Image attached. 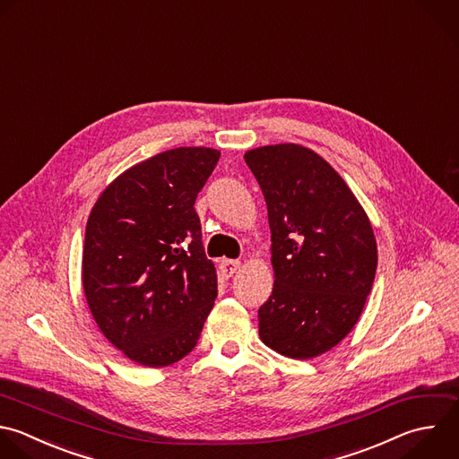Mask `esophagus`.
Wrapping results in <instances>:
<instances>
[{"label":"esophagus","instance_id":"obj_1","mask_svg":"<svg viewBox=\"0 0 459 459\" xmlns=\"http://www.w3.org/2000/svg\"><path fill=\"white\" fill-rule=\"evenodd\" d=\"M238 267H240V262L238 260H221V264H219V271H221V274L222 276H226V278H230V276H233L237 271H238Z\"/></svg>","mask_w":459,"mask_h":459}]
</instances>
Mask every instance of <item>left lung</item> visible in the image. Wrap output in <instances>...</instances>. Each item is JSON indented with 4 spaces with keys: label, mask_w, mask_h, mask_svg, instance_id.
<instances>
[{
    "label": "left lung",
    "mask_w": 459,
    "mask_h": 459,
    "mask_svg": "<svg viewBox=\"0 0 459 459\" xmlns=\"http://www.w3.org/2000/svg\"><path fill=\"white\" fill-rule=\"evenodd\" d=\"M267 204L273 294L258 310L265 346L312 359L355 326L377 271L369 219L344 179L296 143L244 154Z\"/></svg>",
    "instance_id": "8db88e82"
}]
</instances>
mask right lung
<instances>
[{
	"instance_id": "obj_1",
	"label": "right lung",
	"mask_w": 459,
	"mask_h": 459,
	"mask_svg": "<svg viewBox=\"0 0 459 459\" xmlns=\"http://www.w3.org/2000/svg\"><path fill=\"white\" fill-rule=\"evenodd\" d=\"M219 158L208 147L156 154L120 174L90 213L86 301L106 339L142 366L188 355L213 308L217 273L194 204Z\"/></svg>"
}]
</instances>
